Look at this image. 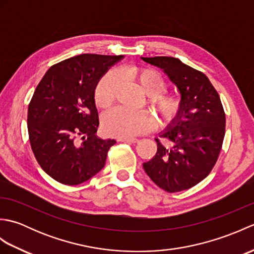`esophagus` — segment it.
Returning a JSON list of instances; mask_svg holds the SVG:
<instances>
[{
	"label": "esophagus",
	"mask_w": 254,
	"mask_h": 254,
	"mask_svg": "<svg viewBox=\"0 0 254 254\" xmlns=\"http://www.w3.org/2000/svg\"><path fill=\"white\" fill-rule=\"evenodd\" d=\"M119 142H124V143H136L138 142V139L135 137H128V138H119Z\"/></svg>",
	"instance_id": "34e87169"
}]
</instances>
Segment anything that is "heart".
Returning <instances> with one entry per match:
<instances>
[{
	"label": "heart",
	"mask_w": 254,
	"mask_h": 254,
	"mask_svg": "<svg viewBox=\"0 0 254 254\" xmlns=\"http://www.w3.org/2000/svg\"><path fill=\"white\" fill-rule=\"evenodd\" d=\"M126 74L138 86L143 94L147 96V105L157 113L161 126H169L180 117L183 108L181 97L176 94L164 93L167 83L158 72L149 67H131ZM117 86V73H106L95 87L96 105L102 109L110 107L115 101ZM101 124L108 135L128 138L149 131L154 126V120L147 111L128 112L121 108H115L105 113Z\"/></svg>",
	"instance_id": "1"
}]
</instances>
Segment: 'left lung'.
Returning a JSON list of instances; mask_svg holds the SVG:
<instances>
[{"label": "left lung", "instance_id": "1", "mask_svg": "<svg viewBox=\"0 0 254 254\" xmlns=\"http://www.w3.org/2000/svg\"><path fill=\"white\" fill-rule=\"evenodd\" d=\"M164 69L179 89L183 108L158 138L157 153L144 170L160 189L169 192L188 190L205 179L216 164L225 136L226 117L219 95L205 74L179 59L142 58Z\"/></svg>", "mask_w": 254, "mask_h": 254}]
</instances>
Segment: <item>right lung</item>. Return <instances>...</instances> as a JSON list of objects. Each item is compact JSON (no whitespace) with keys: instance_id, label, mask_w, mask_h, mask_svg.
I'll list each match as a JSON object with an SVG mask.
<instances>
[{"instance_id":"obj_1","label":"right lung","mask_w":254,"mask_h":254,"mask_svg":"<svg viewBox=\"0 0 254 254\" xmlns=\"http://www.w3.org/2000/svg\"><path fill=\"white\" fill-rule=\"evenodd\" d=\"M123 56L79 55L48 69L28 106L31 149L46 174L66 186L89 180L104 168L115 139L96 136L94 91Z\"/></svg>"}]
</instances>
